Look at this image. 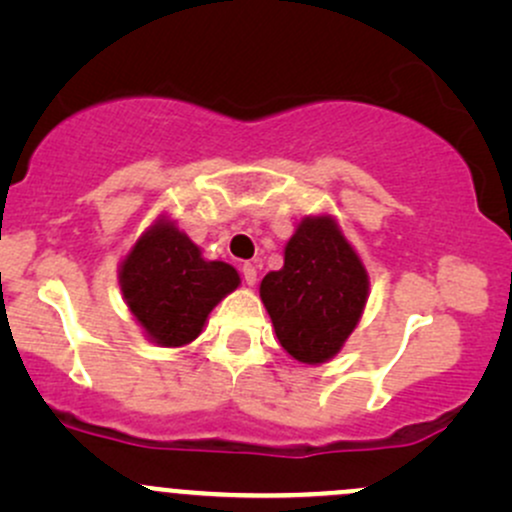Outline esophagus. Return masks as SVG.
<instances>
[{
  "label": "esophagus",
  "mask_w": 512,
  "mask_h": 512,
  "mask_svg": "<svg viewBox=\"0 0 512 512\" xmlns=\"http://www.w3.org/2000/svg\"><path fill=\"white\" fill-rule=\"evenodd\" d=\"M240 272H243V281H245V284L255 286V281H257V267H255V264L245 262L243 267H240Z\"/></svg>",
  "instance_id": "obj_1"
}]
</instances>
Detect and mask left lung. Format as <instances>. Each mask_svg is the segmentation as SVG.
Segmentation results:
<instances>
[{
  "label": "left lung",
  "instance_id": "left-lung-1",
  "mask_svg": "<svg viewBox=\"0 0 512 512\" xmlns=\"http://www.w3.org/2000/svg\"><path fill=\"white\" fill-rule=\"evenodd\" d=\"M281 346L301 363H325L354 332L368 298V274L332 216L298 223L284 267L260 284Z\"/></svg>",
  "mask_w": 512,
  "mask_h": 512
}]
</instances>
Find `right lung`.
Wrapping results in <instances>:
<instances>
[{
  "mask_svg": "<svg viewBox=\"0 0 512 512\" xmlns=\"http://www.w3.org/2000/svg\"><path fill=\"white\" fill-rule=\"evenodd\" d=\"M238 284L231 264L204 260L202 250L170 221L151 226L120 267L129 310L161 346L197 339L211 308Z\"/></svg>",
  "mask_w": 512,
  "mask_h": 512,
  "instance_id": "right-lung-1",
  "label": "right lung"
}]
</instances>
